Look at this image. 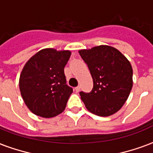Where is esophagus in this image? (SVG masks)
<instances>
[{
    "label": "esophagus",
    "mask_w": 153,
    "mask_h": 153,
    "mask_svg": "<svg viewBox=\"0 0 153 153\" xmlns=\"http://www.w3.org/2000/svg\"><path fill=\"white\" fill-rule=\"evenodd\" d=\"M74 89H75V92H76V93H79V92L80 91V87L79 86L76 87V88H75Z\"/></svg>",
    "instance_id": "obj_1"
}]
</instances>
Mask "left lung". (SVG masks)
<instances>
[{"label":"left lung","instance_id":"8db88e82","mask_svg":"<svg viewBox=\"0 0 153 153\" xmlns=\"http://www.w3.org/2000/svg\"><path fill=\"white\" fill-rule=\"evenodd\" d=\"M79 53L93 79L91 93H79L86 108L103 117L116 113L127 101L133 87L130 62L120 51L107 45L82 49Z\"/></svg>","mask_w":153,"mask_h":153}]
</instances>
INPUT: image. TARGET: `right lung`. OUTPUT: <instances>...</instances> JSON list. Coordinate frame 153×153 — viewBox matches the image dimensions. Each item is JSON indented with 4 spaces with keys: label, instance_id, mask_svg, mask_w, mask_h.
I'll return each instance as SVG.
<instances>
[{
    "label": "right lung",
    "instance_id": "add662e5",
    "mask_svg": "<svg viewBox=\"0 0 153 153\" xmlns=\"http://www.w3.org/2000/svg\"><path fill=\"white\" fill-rule=\"evenodd\" d=\"M71 51L45 48L26 62L19 77V90L25 105L43 118L64 111L72 88L66 84L64 68Z\"/></svg>",
    "mask_w": 153,
    "mask_h": 153
}]
</instances>
